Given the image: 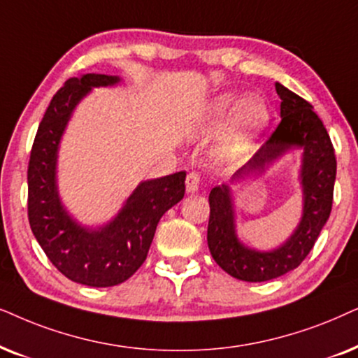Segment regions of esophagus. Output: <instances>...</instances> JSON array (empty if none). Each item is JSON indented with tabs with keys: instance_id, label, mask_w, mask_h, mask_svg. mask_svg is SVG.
Listing matches in <instances>:
<instances>
[{
	"instance_id": "esophagus-1",
	"label": "esophagus",
	"mask_w": 358,
	"mask_h": 358,
	"mask_svg": "<svg viewBox=\"0 0 358 358\" xmlns=\"http://www.w3.org/2000/svg\"><path fill=\"white\" fill-rule=\"evenodd\" d=\"M199 182H201V178H199V173L196 171H192V173H188L187 176V192L188 193H196L198 188H199Z\"/></svg>"
}]
</instances>
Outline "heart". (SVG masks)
Segmentation results:
<instances>
[{
	"label": "heart",
	"instance_id": "heart-1",
	"mask_svg": "<svg viewBox=\"0 0 358 358\" xmlns=\"http://www.w3.org/2000/svg\"><path fill=\"white\" fill-rule=\"evenodd\" d=\"M232 103H234L232 94H222V96L214 99L208 114L209 129L219 126ZM266 122H268V108L260 98L249 96L241 99L234 108V113H232L231 126H229L227 136L221 145V155L226 159H234L239 155L249 137L254 132L260 131L262 127H265Z\"/></svg>",
	"mask_w": 358,
	"mask_h": 358
}]
</instances>
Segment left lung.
<instances>
[{
  "mask_svg": "<svg viewBox=\"0 0 358 358\" xmlns=\"http://www.w3.org/2000/svg\"><path fill=\"white\" fill-rule=\"evenodd\" d=\"M282 104L276 129L232 180L259 175L288 149L301 147L303 216L292 237L270 252L249 249L236 236L231 188L216 187L209 193L208 247L221 268L242 282H268L301 264L327 222L334 198L337 162L326 127L306 99L275 83Z\"/></svg>",
  "mask_w": 358,
  "mask_h": 358,
  "instance_id": "8db88e82",
  "label": "left lung"
}]
</instances>
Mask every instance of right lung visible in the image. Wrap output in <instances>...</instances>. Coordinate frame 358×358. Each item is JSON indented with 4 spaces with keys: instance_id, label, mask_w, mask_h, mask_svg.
<instances>
[{
    "instance_id": "right-lung-1",
    "label": "right lung",
    "mask_w": 358,
    "mask_h": 358,
    "mask_svg": "<svg viewBox=\"0 0 358 358\" xmlns=\"http://www.w3.org/2000/svg\"><path fill=\"white\" fill-rule=\"evenodd\" d=\"M117 76L87 73L66 80L37 129L27 166V217L37 242L57 270L75 283L106 288L126 282L144 264L160 217L185 196V171L142 182L117 216L99 229L73 221L55 182L57 152L76 104L93 87Z\"/></svg>"
}]
</instances>
